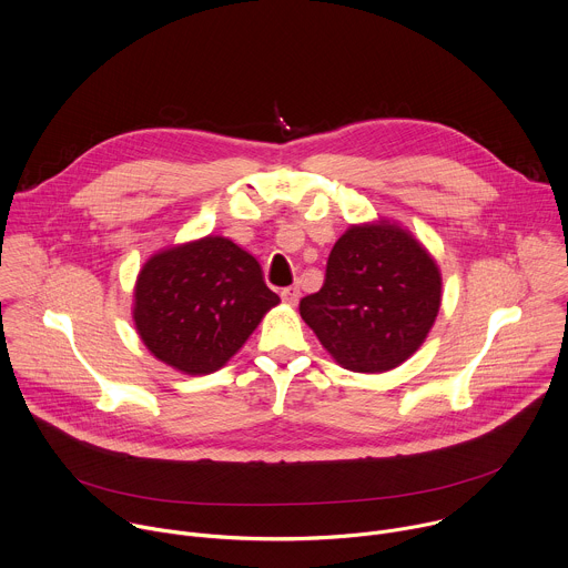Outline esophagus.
Listing matches in <instances>:
<instances>
[{
    "mask_svg": "<svg viewBox=\"0 0 568 568\" xmlns=\"http://www.w3.org/2000/svg\"><path fill=\"white\" fill-rule=\"evenodd\" d=\"M281 298H283L287 305H296V303H298V298H301V290H298L296 285L285 287V290L281 292Z\"/></svg>",
    "mask_w": 568,
    "mask_h": 568,
    "instance_id": "1",
    "label": "esophagus"
}]
</instances>
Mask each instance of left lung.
Listing matches in <instances>:
<instances>
[{"label": "left lung", "mask_w": 568, "mask_h": 568, "mask_svg": "<svg viewBox=\"0 0 568 568\" xmlns=\"http://www.w3.org/2000/svg\"><path fill=\"white\" fill-rule=\"evenodd\" d=\"M442 307L430 252L386 219L349 225L334 243L325 283L301 298V318L345 369L379 374L426 341Z\"/></svg>", "instance_id": "8db88e82"}]
</instances>
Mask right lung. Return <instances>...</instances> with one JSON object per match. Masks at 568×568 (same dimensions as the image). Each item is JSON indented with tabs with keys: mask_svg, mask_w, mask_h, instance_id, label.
Segmentation results:
<instances>
[{
	"mask_svg": "<svg viewBox=\"0 0 568 568\" xmlns=\"http://www.w3.org/2000/svg\"><path fill=\"white\" fill-rule=\"evenodd\" d=\"M278 303L258 261L210 234L146 258L133 287V323L158 361L201 376L221 369Z\"/></svg>",
	"mask_w": 568,
	"mask_h": 568,
	"instance_id": "1",
	"label": "right lung"
}]
</instances>
